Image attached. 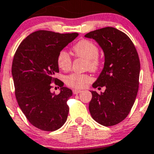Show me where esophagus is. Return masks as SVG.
<instances>
[{
  "label": "esophagus",
  "instance_id": "esophagus-1",
  "mask_svg": "<svg viewBox=\"0 0 154 154\" xmlns=\"http://www.w3.org/2000/svg\"><path fill=\"white\" fill-rule=\"evenodd\" d=\"M81 90H77V89H73V93L74 94H77L81 93Z\"/></svg>",
  "mask_w": 154,
  "mask_h": 154
}]
</instances>
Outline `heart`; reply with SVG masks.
Here are the masks:
<instances>
[{
  "instance_id": "b5f03b06",
  "label": "heart",
  "mask_w": 154,
  "mask_h": 154,
  "mask_svg": "<svg viewBox=\"0 0 154 154\" xmlns=\"http://www.w3.org/2000/svg\"><path fill=\"white\" fill-rule=\"evenodd\" d=\"M73 53L76 57L86 59L85 68L91 71H97L101 66V59L98 55L99 49L96 43L89 39L83 38L73 46ZM57 63L59 68L63 71H68L72 66V58L65 49L58 53ZM92 81V77L89 73H73L65 77V83L69 88H85Z\"/></svg>"
}]
</instances>
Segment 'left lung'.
<instances>
[{"label": "left lung", "mask_w": 154, "mask_h": 154, "mask_svg": "<svg viewBox=\"0 0 154 154\" xmlns=\"http://www.w3.org/2000/svg\"><path fill=\"white\" fill-rule=\"evenodd\" d=\"M85 37L96 40L105 53V66L92 87L89 111L97 122L112 126L123 121L130 112L139 89L140 62L129 37L113 27L90 32Z\"/></svg>", "instance_id": "1"}]
</instances>
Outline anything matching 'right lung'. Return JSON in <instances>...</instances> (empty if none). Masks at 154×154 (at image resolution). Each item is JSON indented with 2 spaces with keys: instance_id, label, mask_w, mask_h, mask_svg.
<instances>
[{
  "instance_id": "obj_1",
  "label": "right lung",
  "mask_w": 154,
  "mask_h": 154,
  "mask_svg": "<svg viewBox=\"0 0 154 154\" xmlns=\"http://www.w3.org/2000/svg\"><path fill=\"white\" fill-rule=\"evenodd\" d=\"M77 35L38 30L26 37L14 53L11 73L16 99L29 122L41 130L53 132L66 121V102L73 93L54 76L59 73L58 53ZM53 83L61 88L57 96L50 91Z\"/></svg>"
}]
</instances>
